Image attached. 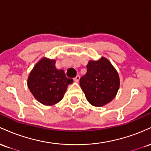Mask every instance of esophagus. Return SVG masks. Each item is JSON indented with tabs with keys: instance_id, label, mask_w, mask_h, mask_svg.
<instances>
[{
	"instance_id": "obj_1",
	"label": "esophagus",
	"mask_w": 151,
	"mask_h": 151,
	"mask_svg": "<svg viewBox=\"0 0 151 151\" xmlns=\"http://www.w3.org/2000/svg\"><path fill=\"white\" fill-rule=\"evenodd\" d=\"M79 79H80V77H79V75H77L74 78V81H75V82H78V81H79Z\"/></svg>"
}]
</instances>
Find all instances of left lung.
Here are the masks:
<instances>
[{"mask_svg":"<svg viewBox=\"0 0 151 151\" xmlns=\"http://www.w3.org/2000/svg\"><path fill=\"white\" fill-rule=\"evenodd\" d=\"M86 73L79 84L87 101L94 106H103L115 98L120 86L117 71L109 60L101 57L97 61L90 60Z\"/></svg>","mask_w":151,"mask_h":151,"instance_id":"left-lung-1","label":"left lung"}]
</instances>
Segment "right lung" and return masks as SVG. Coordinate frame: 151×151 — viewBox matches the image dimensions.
<instances>
[{
    "instance_id": "obj_1",
    "label": "right lung",
    "mask_w": 151,
    "mask_h": 151,
    "mask_svg": "<svg viewBox=\"0 0 151 151\" xmlns=\"http://www.w3.org/2000/svg\"><path fill=\"white\" fill-rule=\"evenodd\" d=\"M55 60L42 58L29 74L27 86L34 97L46 106L56 104L63 98L73 79L66 77L64 70H58Z\"/></svg>"
}]
</instances>
